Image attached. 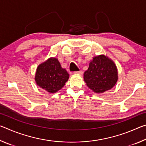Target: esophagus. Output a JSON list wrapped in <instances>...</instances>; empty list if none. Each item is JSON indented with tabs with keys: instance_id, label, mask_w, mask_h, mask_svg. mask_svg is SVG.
<instances>
[{
	"instance_id": "esophagus-1",
	"label": "esophagus",
	"mask_w": 146,
	"mask_h": 146,
	"mask_svg": "<svg viewBox=\"0 0 146 146\" xmlns=\"http://www.w3.org/2000/svg\"><path fill=\"white\" fill-rule=\"evenodd\" d=\"M74 74H79V75H82L83 72L82 71H75V72H73Z\"/></svg>"
}]
</instances>
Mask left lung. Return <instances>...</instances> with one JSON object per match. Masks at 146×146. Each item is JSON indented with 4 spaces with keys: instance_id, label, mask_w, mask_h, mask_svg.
Masks as SVG:
<instances>
[{
    "instance_id": "8db88e82",
    "label": "left lung",
    "mask_w": 146,
    "mask_h": 146,
    "mask_svg": "<svg viewBox=\"0 0 146 146\" xmlns=\"http://www.w3.org/2000/svg\"><path fill=\"white\" fill-rule=\"evenodd\" d=\"M84 80L94 92H105L113 88L117 82V66L113 60L105 55L95 56L84 74Z\"/></svg>"
}]
</instances>
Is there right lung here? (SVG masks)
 I'll return each instance as SVG.
<instances>
[{"mask_svg": "<svg viewBox=\"0 0 146 146\" xmlns=\"http://www.w3.org/2000/svg\"><path fill=\"white\" fill-rule=\"evenodd\" d=\"M69 76L67 71L61 67L57 58H49L38 66L35 80L39 87L53 93L64 87Z\"/></svg>", "mask_w": 146, "mask_h": 146, "instance_id": "1", "label": "right lung"}]
</instances>
